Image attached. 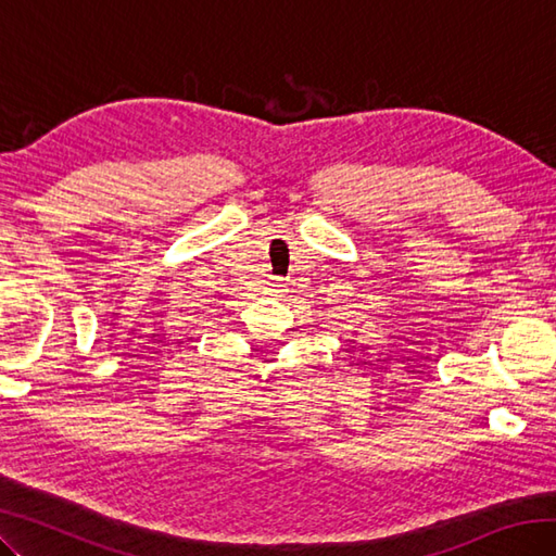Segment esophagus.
I'll return each instance as SVG.
<instances>
[{"mask_svg":"<svg viewBox=\"0 0 556 556\" xmlns=\"http://www.w3.org/2000/svg\"><path fill=\"white\" fill-rule=\"evenodd\" d=\"M270 292H282V288H286V286H282V280L280 278H274V280H270Z\"/></svg>","mask_w":556,"mask_h":556,"instance_id":"34e87169","label":"esophagus"}]
</instances>
